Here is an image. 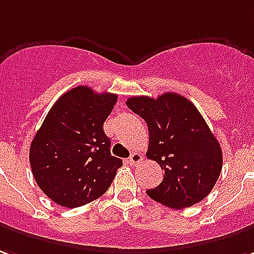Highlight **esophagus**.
Wrapping results in <instances>:
<instances>
[{"mask_svg":"<svg viewBox=\"0 0 254 254\" xmlns=\"http://www.w3.org/2000/svg\"><path fill=\"white\" fill-rule=\"evenodd\" d=\"M143 159V155L141 154H139V152H133L132 155L129 157V164L132 165H137Z\"/></svg>","mask_w":254,"mask_h":254,"instance_id":"esophagus-1","label":"esophagus"}]
</instances>
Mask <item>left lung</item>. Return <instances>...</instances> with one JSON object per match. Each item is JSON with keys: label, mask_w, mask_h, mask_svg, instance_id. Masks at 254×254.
I'll return each mask as SVG.
<instances>
[{"label": "left lung", "mask_w": 254, "mask_h": 254, "mask_svg": "<svg viewBox=\"0 0 254 254\" xmlns=\"http://www.w3.org/2000/svg\"><path fill=\"white\" fill-rule=\"evenodd\" d=\"M127 106L147 124L150 141L145 155L165 172L159 186L147 190V195L173 209L206 198L221 173L223 152L194 104L168 92L158 99L129 97Z\"/></svg>", "instance_id": "obj_1"}]
</instances>
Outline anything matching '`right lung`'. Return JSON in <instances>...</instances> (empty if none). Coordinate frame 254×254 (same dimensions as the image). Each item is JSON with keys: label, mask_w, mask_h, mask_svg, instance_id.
Masks as SVG:
<instances>
[{"label": "right lung", "mask_w": 254, "mask_h": 254, "mask_svg": "<svg viewBox=\"0 0 254 254\" xmlns=\"http://www.w3.org/2000/svg\"><path fill=\"white\" fill-rule=\"evenodd\" d=\"M117 97L88 86L72 88L53 104L31 141L33 176L60 206L78 207L97 199L122 166L111 155V141L103 130Z\"/></svg>", "instance_id": "1"}]
</instances>
